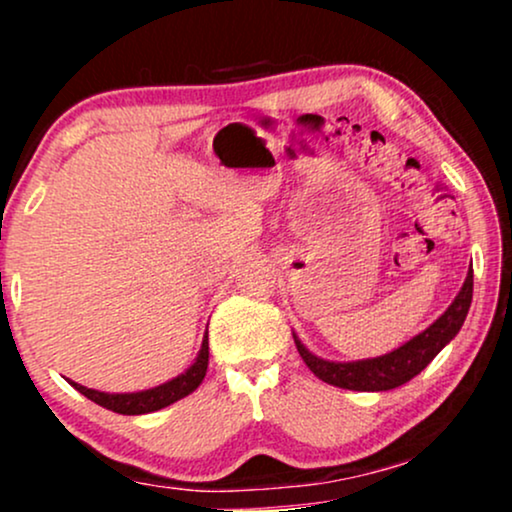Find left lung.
Listing matches in <instances>:
<instances>
[{
    "label": "left lung",
    "instance_id": "obj_1",
    "mask_svg": "<svg viewBox=\"0 0 512 512\" xmlns=\"http://www.w3.org/2000/svg\"><path fill=\"white\" fill-rule=\"evenodd\" d=\"M471 300H473V270H468V277L464 286H461L459 296L454 298V303L450 307H447L443 317L433 321V324L426 328L424 333H419L417 338L405 342L403 347L394 349L391 354L380 356V359L333 363L307 352V349L298 342V338L293 340H296L298 354L303 356L307 368H310L319 380H324L340 389L389 391V389L401 387L405 382H410L412 377L422 373V370L436 359L440 349H443L447 342L459 333V328L464 324L468 314V307H471Z\"/></svg>",
    "mask_w": 512,
    "mask_h": 512
}]
</instances>
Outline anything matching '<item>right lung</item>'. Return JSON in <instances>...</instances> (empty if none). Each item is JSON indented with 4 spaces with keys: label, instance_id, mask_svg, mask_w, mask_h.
<instances>
[{
    "label": "right lung",
    "instance_id": "right-lung-1",
    "mask_svg": "<svg viewBox=\"0 0 512 512\" xmlns=\"http://www.w3.org/2000/svg\"><path fill=\"white\" fill-rule=\"evenodd\" d=\"M207 363H209V342L205 335V340H202V349L193 366L188 368L184 375L174 377V380L160 384L156 389L137 391V394H104V391L86 389L76 382H72V387L76 391H81V394L90 398L93 403L102 405V408L107 410H114L118 415H146V412L167 408V405L179 401V398L193 394V391L200 387V382L205 380Z\"/></svg>",
    "mask_w": 512,
    "mask_h": 512
}]
</instances>
